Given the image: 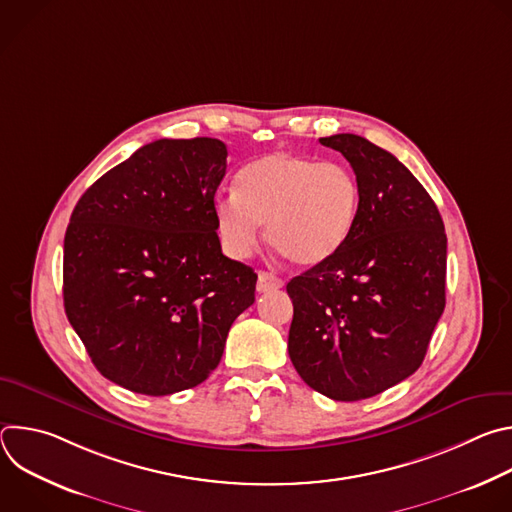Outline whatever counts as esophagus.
I'll use <instances>...</instances> for the list:
<instances>
[{
    "label": "esophagus",
    "mask_w": 512,
    "mask_h": 512,
    "mask_svg": "<svg viewBox=\"0 0 512 512\" xmlns=\"http://www.w3.org/2000/svg\"><path fill=\"white\" fill-rule=\"evenodd\" d=\"M283 287V279L277 277L275 273H269V271H259V277H257V291L259 294H267V291H273V289H279Z\"/></svg>",
    "instance_id": "34e87169"
}]
</instances>
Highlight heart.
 <instances>
[{"instance_id":"b5f03b06","label":"heart","mask_w":512,"mask_h":512,"mask_svg":"<svg viewBox=\"0 0 512 512\" xmlns=\"http://www.w3.org/2000/svg\"><path fill=\"white\" fill-rule=\"evenodd\" d=\"M360 204L358 178L346 164L273 152L247 164L237 194L218 196L214 223L225 251L249 257L267 225L269 245L289 263L314 267L340 251Z\"/></svg>"}]
</instances>
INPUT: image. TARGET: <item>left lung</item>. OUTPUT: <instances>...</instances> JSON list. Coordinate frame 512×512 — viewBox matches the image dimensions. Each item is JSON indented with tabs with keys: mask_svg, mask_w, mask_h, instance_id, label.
Returning a JSON list of instances; mask_svg holds the SVG:
<instances>
[{
	"mask_svg": "<svg viewBox=\"0 0 512 512\" xmlns=\"http://www.w3.org/2000/svg\"><path fill=\"white\" fill-rule=\"evenodd\" d=\"M320 143L350 162L360 204L340 251L287 283V350L314 391L360 401L421 367L446 308L448 239L435 202L393 154L354 133Z\"/></svg>",
	"mask_w": 512,
	"mask_h": 512,
	"instance_id": "obj_1",
	"label": "left lung"
}]
</instances>
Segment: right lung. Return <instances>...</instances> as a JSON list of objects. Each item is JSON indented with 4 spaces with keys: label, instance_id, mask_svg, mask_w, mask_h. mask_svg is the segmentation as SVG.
Here are the masks:
<instances>
[{
    "label": "right lung",
    "instance_id": "add662e5",
    "mask_svg": "<svg viewBox=\"0 0 512 512\" xmlns=\"http://www.w3.org/2000/svg\"><path fill=\"white\" fill-rule=\"evenodd\" d=\"M225 172L221 139H158L103 174L72 210L64 310L115 385L152 397L200 385L255 302L257 273L225 257L216 235Z\"/></svg>",
    "mask_w": 512,
    "mask_h": 512
}]
</instances>
